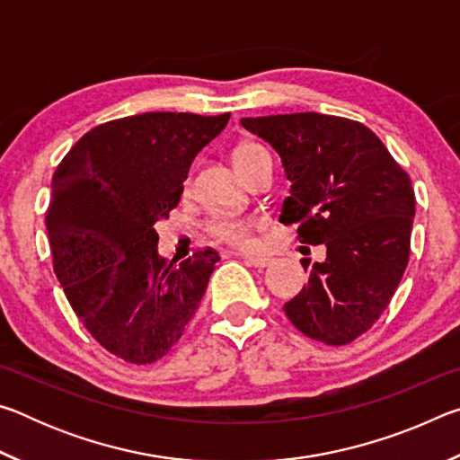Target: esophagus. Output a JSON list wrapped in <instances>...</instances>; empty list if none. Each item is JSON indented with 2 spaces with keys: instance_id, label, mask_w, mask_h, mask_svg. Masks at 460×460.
<instances>
[{
  "instance_id": "esophagus-1",
  "label": "esophagus",
  "mask_w": 460,
  "mask_h": 460,
  "mask_svg": "<svg viewBox=\"0 0 460 460\" xmlns=\"http://www.w3.org/2000/svg\"><path fill=\"white\" fill-rule=\"evenodd\" d=\"M241 258H243L249 263V266L260 268V270L268 268L271 263V258H268V255H245V253H241Z\"/></svg>"
}]
</instances>
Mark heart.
Wrapping results in <instances>:
<instances>
[{
  "mask_svg": "<svg viewBox=\"0 0 460 460\" xmlns=\"http://www.w3.org/2000/svg\"><path fill=\"white\" fill-rule=\"evenodd\" d=\"M263 152V147L258 144H241L233 152V164L237 170L245 168L247 162H252L255 155ZM255 221L247 219V217H233V215H215L211 221H208L207 229L215 239L225 241V243L231 245H247L249 239H252V229Z\"/></svg>",
  "mask_w": 460,
  "mask_h": 460,
  "instance_id": "b5f03b06",
  "label": "heart"
}]
</instances>
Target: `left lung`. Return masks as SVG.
<instances>
[{"instance_id": "8db88e82", "label": "left lung", "mask_w": 460, "mask_h": 460, "mask_svg": "<svg viewBox=\"0 0 460 460\" xmlns=\"http://www.w3.org/2000/svg\"><path fill=\"white\" fill-rule=\"evenodd\" d=\"M282 158L292 182L279 223L326 260H302L308 284L284 305L290 323L324 345H347L387 308L410 260L416 197L410 176L363 123L314 111L243 118Z\"/></svg>"}]
</instances>
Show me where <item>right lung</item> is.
<instances>
[{"instance_id": "1", "label": "right lung", "mask_w": 460, "mask_h": 460, "mask_svg": "<svg viewBox=\"0 0 460 460\" xmlns=\"http://www.w3.org/2000/svg\"><path fill=\"white\" fill-rule=\"evenodd\" d=\"M231 113L154 111L87 131L52 176L46 211L54 274L101 347L147 365L182 337L219 253L158 255L154 225L178 205L202 147Z\"/></svg>"}]
</instances>
